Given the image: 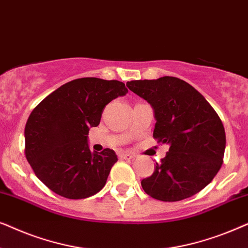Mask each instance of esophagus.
Returning <instances> with one entry per match:
<instances>
[{
  "label": "esophagus",
  "mask_w": 248,
  "mask_h": 248,
  "mask_svg": "<svg viewBox=\"0 0 248 248\" xmlns=\"http://www.w3.org/2000/svg\"><path fill=\"white\" fill-rule=\"evenodd\" d=\"M120 158L121 159H133L134 155L132 154H128V152H122L120 155Z\"/></svg>",
  "instance_id": "34e87169"
}]
</instances>
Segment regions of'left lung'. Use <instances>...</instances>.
Instances as JSON below:
<instances>
[{
    "mask_svg": "<svg viewBox=\"0 0 248 248\" xmlns=\"http://www.w3.org/2000/svg\"><path fill=\"white\" fill-rule=\"evenodd\" d=\"M128 89L154 108V138L169 145L150 177L141 181L148 195L165 202L191 198L210 184L223 161L222 122L204 97L175 77L133 80Z\"/></svg>",
    "mask_w": 248,
    "mask_h": 248,
    "instance_id": "obj_1",
    "label": "left lung"
}]
</instances>
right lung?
Masks as SVG:
<instances>
[{
	"label": "right lung",
	"mask_w": 248,
	"mask_h": 248,
	"mask_svg": "<svg viewBox=\"0 0 248 248\" xmlns=\"http://www.w3.org/2000/svg\"><path fill=\"white\" fill-rule=\"evenodd\" d=\"M127 91L121 81L81 78L57 88L31 111L25 127L26 158L54 193L79 200L104 187L117 155L108 148L91 152L88 133L99 125L106 105Z\"/></svg>",
	"instance_id": "right-lung-1"
}]
</instances>
